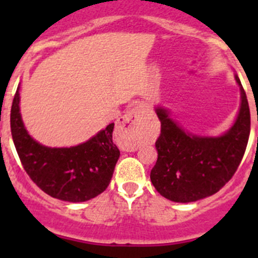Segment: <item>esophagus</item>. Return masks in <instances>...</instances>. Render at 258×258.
<instances>
[{
	"label": "esophagus",
	"mask_w": 258,
	"mask_h": 258,
	"mask_svg": "<svg viewBox=\"0 0 258 258\" xmlns=\"http://www.w3.org/2000/svg\"><path fill=\"white\" fill-rule=\"evenodd\" d=\"M152 117L150 108L145 105L136 106L117 124L119 146L124 151H135L139 145V128Z\"/></svg>",
	"instance_id": "34e87169"
}]
</instances>
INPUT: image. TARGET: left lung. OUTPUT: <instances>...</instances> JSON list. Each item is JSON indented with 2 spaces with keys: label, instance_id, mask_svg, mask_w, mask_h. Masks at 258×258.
<instances>
[{
  "label": "left lung",
  "instance_id": "obj_1",
  "mask_svg": "<svg viewBox=\"0 0 258 258\" xmlns=\"http://www.w3.org/2000/svg\"><path fill=\"white\" fill-rule=\"evenodd\" d=\"M241 107L235 124L220 137L186 134L163 108H156L161 134L156 141L158 157L151 182L160 195L173 202H194L220 191L237 171L251 128L248 101L241 81Z\"/></svg>",
  "mask_w": 258,
  "mask_h": 258
}]
</instances>
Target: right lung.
I'll list each match as a JSON object with an SVG mask.
<instances>
[{
	"label": "right lung",
	"instance_id": "add662e5",
	"mask_svg": "<svg viewBox=\"0 0 258 258\" xmlns=\"http://www.w3.org/2000/svg\"><path fill=\"white\" fill-rule=\"evenodd\" d=\"M114 123L85 144L51 148L36 142L26 131L20 113V93L11 107V134L23 168L43 192L69 202H85L107 188L119 150L112 141Z\"/></svg>",
	"mask_w": 258,
	"mask_h": 258
}]
</instances>
